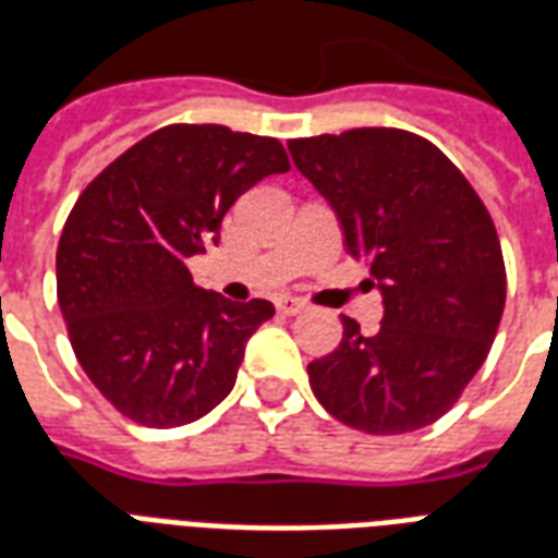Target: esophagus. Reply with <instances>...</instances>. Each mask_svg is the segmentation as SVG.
<instances>
[{
	"label": "esophagus",
	"mask_w": 558,
	"mask_h": 558,
	"mask_svg": "<svg viewBox=\"0 0 558 558\" xmlns=\"http://www.w3.org/2000/svg\"><path fill=\"white\" fill-rule=\"evenodd\" d=\"M278 311H280V314H287V316H295V314H302V311H307V304H304L302 299L283 295V299H278Z\"/></svg>",
	"instance_id": "obj_1"
}]
</instances>
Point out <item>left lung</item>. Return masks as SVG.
I'll list each match as a JSON object with an SVG mask.
<instances>
[{"mask_svg":"<svg viewBox=\"0 0 558 558\" xmlns=\"http://www.w3.org/2000/svg\"><path fill=\"white\" fill-rule=\"evenodd\" d=\"M338 211L343 244L371 263L383 326L343 316L335 352L307 364L316 400L347 427L398 436L454 407L505 311V259L487 206L430 140L352 128L287 143Z\"/></svg>","mask_w":558,"mask_h":558,"instance_id":"obj_1","label":"left lung"}]
</instances>
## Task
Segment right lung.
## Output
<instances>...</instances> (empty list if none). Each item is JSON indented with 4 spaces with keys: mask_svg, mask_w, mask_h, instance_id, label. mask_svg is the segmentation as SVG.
Returning <instances> with one entry per match:
<instances>
[{
    "mask_svg": "<svg viewBox=\"0 0 558 558\" xmlns=\"http://www.w3.org/2000/svg\"><path fill=\"white\" fill-rule=\"evenodd\" d=\"M287 170L275 137L167 125L77 196L56 247L59 311L80 367L125 418L182 427L232 391L244 343L275 304L199 290L187 259L218 244L247 187Z\"/></svg>",
    "mask_w": 558,
    "mask_h": 558,
    "instance_id": "right-lung-1",
    "label": "right lung"
}]
</instances>
